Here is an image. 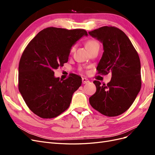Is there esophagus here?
<instances>
[{
    "mask_svg": "<svg viewBox=\"0 0 155 155\" xmlns=\"http://www.w3.org/2000/svg\"><path fill=\"white\" fill-rule=\"evenodd\" d=\"M88 82H89V81H88V79L85 78H82V83L83 84H86V83H87Z\"/></svg>",
    "mask_w": 155,
    "mask_h": 155,
    "instance_id": "34e87169",
    "label": "esophagus"
}]
</instances>
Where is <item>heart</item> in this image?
<instances>
[{
	"mask_svg": "<svg viewBox=\"0 0 155 155\" xmlns=\"http://www.w3.org/2000/svg\"><path fill=\"white\" fill-rule=\"evenodd\" d=\"M99 46V43H98L96 40L94 39H88V41H86V43H85V46L88 50H90L91 49L93 48L94 47H95V46ZM75 49H76V46L73 45L70 49V54H72L75 51Z\"/></svg>",
	"mask_w": 155,
	"mask_h": 155,
	"instance_id": "1",
	"label": "heart"
}]
</instances>
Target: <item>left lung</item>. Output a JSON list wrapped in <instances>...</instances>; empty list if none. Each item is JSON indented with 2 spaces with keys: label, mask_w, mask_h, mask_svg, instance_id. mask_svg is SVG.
Instances as JSON below:
<instances>
[{
  "label": "left lung",
  "mask_w": 155,
  "mask_h": 155,
  "mask_svg": "<svg viewBox=\"0 0 155 155\" xmlns=\"http://www.w3.org/2000/svg\"><path fill=\"white\" fill-rule=\"evenodd\" d=\"M88 34L104 45V54L96 68L97 73H112L107 84L93 81L96 92L89 98V103L105 116H119L132 105L141 88L138 54L129 37L118 28L105 26Z\"/></svg>",
  "instance_id": "8db88e82"
}]
</instances>
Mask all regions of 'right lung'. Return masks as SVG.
Masks as SVG:
<instances>
[{
    "mask_svg": "<svg viewBox=\"0 0 155 155\" xmlns=\"http://www.w3.org/2000/svg\"><path fill=\"white\" fill-rule=\"evenodd\" d=\"M84 29L49 27L37 34L25 48L18 64V90L26 104L42 118H53L70 106L81 78L70 74L64 80L54 77L55 69L67 63L70 49Z\"/></svg>",
    "mask_w": 155,
    "mask_h": 155,
    "instance_id": "1",
    "label": "right lung"
}]
</instances>
